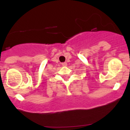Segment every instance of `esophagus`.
Returning <instances> with one entry per match:
<instances>
[{
  "label": "esophagus",
  "instance_id": "esophagus-1",
  "mask_svg": "<svg viewBox=\"0 0 130 130\" xmlns=\"http://www.w3.org/2000/svg\"><path fill=\"white\" fill-rule=\"evenodd\" d=\"M61 65L64 67H66L67 65V64L66 62H63V63H61Z\"/></svg>",
  "mask_w": 130,
  "mask_h": 130
}]
</instances>
